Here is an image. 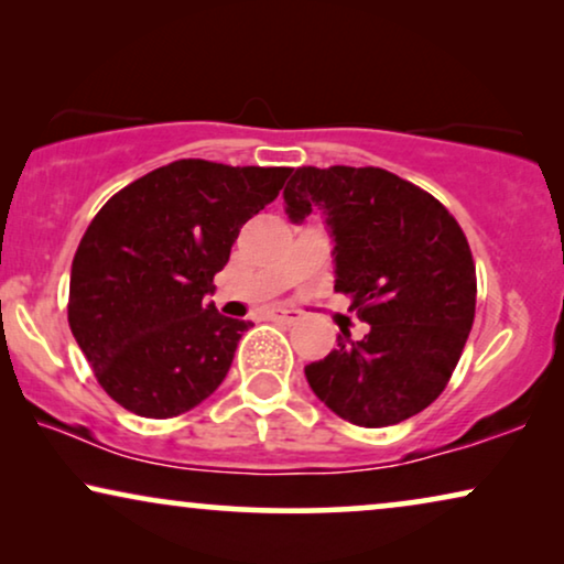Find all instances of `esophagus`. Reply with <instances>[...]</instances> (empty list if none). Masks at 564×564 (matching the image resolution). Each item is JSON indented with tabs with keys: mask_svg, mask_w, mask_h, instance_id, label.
Segmentation results:
<instances>
[{
	"mask_svg": "<svg viewBox=\"0 0 564 564\" xmlns=\"http://www.w3.org/2000/svg\"><path fill=\"white\" fill-rule=\"evenodd\" d=\"M269 318L282 321V323H297L300 321V313L297 311H290V307H272V311H269Z\"/></svg>",
	"mask_w": 564,
	"mask_h": 564,
	"instance_id": "34e87169",
	"label": "esophagus"
}]
</instances>
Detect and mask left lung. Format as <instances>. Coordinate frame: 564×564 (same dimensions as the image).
Masks as SVG:
<instances>
[{"instance_id": "left-lung-1", "label": "left lung", "mask_w": 564, "mask_h": 564, "mask_svg": "<svg viewBox=\"0 0 564 564\" xmlns=\"http://www.w3.org/2000/svg\"><path fill=\"white\" fill-rule=\"evenodd\" d=\"M282 195L292 223L323 213L334 290L369 323L361 341L341 328L336 349L305 367L311 390L367 429L421 413L442 395L475 321V261L459 223L377 166H300Z\"/></svg>"}]
</instances>
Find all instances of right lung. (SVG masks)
Listing matches in <instances>:
<instances>
[{"instance_id":"add662e5","label":"right lung","mask_w":564,"mask_h":564,"mask_svg":"<svg viewBox=\"0 0 564 564\" xmlns=\"http://www.w3.org/2000/svg\"><path fill=\"white\" fill-rule=\"evenodd\" d=\"M288 166L180 159L107 199L72 264L68 326L97 382L143 419L187 413L226 380L251 321L207 295L249 218L280 195Z\"/></svg>"}]
</instances>
